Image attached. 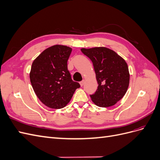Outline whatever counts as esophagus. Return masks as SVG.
<instances>
[{
	"label": "esophagus",
	"instance_id": "obj_1",
	"mask_svg": "<svg viewBox=\"0 0 160 160\" xmlns=\"http://www.w3.org/2000/svg\"><path fill=\"white\" fill-rule=\"evenodd\" d=\"M84 83H85V81H84V80L81 81L80 82V85H81V87H82V86H83Z\"/></svg>",
	"mask_w": 160,
	"mask_h": 160
}]
</instances>
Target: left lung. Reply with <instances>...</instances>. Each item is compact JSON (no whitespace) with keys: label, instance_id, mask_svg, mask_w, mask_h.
I'll return each mask as SVG.
<instances>
[{"label":"left lung","instance_id":"1","mask_svg":"<svg viewBox=\"0 0 160 160\" xmlns=\"http://www.w3.org/2000/svg\"><path fill=\"white\" fill-rule=\"evenodd\" d=\"M81 51L93 62L98 83L95 93L90 95L93 102L101 108L114 105L122 99L129 86L126 62L108 48L95 47Z\"/></svg>","mask_w":160,"mask_h":160}]
</instances>
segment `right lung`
I'll return each instance as SVG.
<instances>
[{
	"mask_svg": "<svg viewBox=\"0 0 160 160\" xmlns=\"http://www.w3.org/2000/svg\"><path fill=\"white\" fill-rule=\"evenodd\" d=\"M72 49L54 45L45 49L33 61L30 80L41 102L52 109H61L68 103L76 89L80 88L71 79L67 61Z\"/></svg>",
	"mask_w": 160,
	"mask_h": 160,
	"instance_id": "1",
	"label": "right lung"
}]
</instances>
